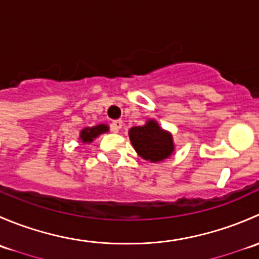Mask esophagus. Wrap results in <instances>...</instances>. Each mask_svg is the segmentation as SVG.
Masks as SVG:
<instances>
[{"label": "esophagus", "instance_id": "1", "mask_svg": "<svg viewBox=\"0 0 259 259\" xmlns=\"http://www.w3.org/2000/svg\"><path fill=\"white\" fill-rule=\"evenodd\" d=\"M111 127H113V132L117 133L122 127V120H114L113 124H111Z\"/></svg>", "mask_w": 259, "mask_h": 259}]
</instances>
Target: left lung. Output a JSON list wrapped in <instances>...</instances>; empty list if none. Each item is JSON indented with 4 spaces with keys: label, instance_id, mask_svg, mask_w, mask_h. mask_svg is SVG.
<instances>
[{
    "label": "left lung",
    "instance_id": "left-lung-1",
    "mask_svg": "<svg viewBox=\"0 0 259 259\" xmlns=\"http://www.w3.org/2000/svg\"><path fill=\"white\" fill-rule=\"evenodd\" d=\"M129 139L138 155L151 163L170 158L176 150L171 133L164 130L155 119H148L142 126L132 127Z\"/></svg>",
    "mask_w": 259,
    "mask_h": 259
}]
</instances>
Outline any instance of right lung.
<instances>
[{
  "mask_svg": "<svg viewBox=\"0 0 259 259\" xmlns=\"http://www.w3.org/2000/svg\"><path fill=\"white\" fill-rule=\"evenodd\" d=\"M109 132V125L108 124H99L95 126H86L83 127L80 132L79 140L81 144H90L94 142V139L101 134H105Z\"/></svg>",
  "mask_w": 259,
  "mask_h": 259,
  "instance_id": "obj_1",
  "label": "right lung"
}]
</instances>
